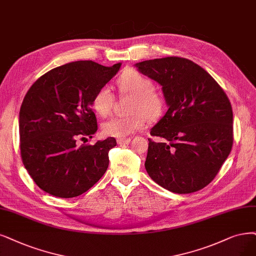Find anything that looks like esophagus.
I'll return each mask as SVG.
<instances>
[{"mask_svg": "<svg viewBox=\"0 0 256 256\" xmlns=\"http://www.w3.org/2000/svg\"><path fill=\"white\" fill-rule=\"evenodd\" d=\"M130 141V137H128V138H119V139H117V142H118L119 144H128Z\"/></svg>", "mask_w": 256, "mask_h": 256, "instance_id": "1", "label": "esophagus"}]
</instances>
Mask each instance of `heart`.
Listing matches in <instances>:
<instances>
[{
	"label": "heart",
	"mask_w": 256,
	"mask_h": 256,
	"mask_svg": "<svg viewBox=\"0 0 256 256\" xmlns=\"http://www.w3.org/2000/svg\"><path fill=\"white\" fill-rule=\"evenodd\" d=\"M119 88L134 96L128 116L114 117L104 123L103 133L112 137H126L142 128L150 118L157 117L164 106V100L153 90V81L135 70H126L117 80ZM115 96L108 86L100 88L94 94L92 106L100 117H106L112 108Z\"/></svg>",
	"instance_id": "b5f03b06"
}]
</instances>
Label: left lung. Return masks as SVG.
<instances>
[{"mask_svg": "<svg viewBox=\"0 0 256 256\" xmlns=\"http://www.w3.org/2000/svg\"><path fill=\"white\" fill-rule=\"evenodd\" d=\"M138 70L162 86L168 110L150 130L146 168L159 186L177 194L209 184L233 146L229 98L202 66L180 56L142 61Z\"/></svg>", "mask_w": 256, "mask_h": 256, "instance_id": "left-lung-1", "label": "left lung"}]
</instances>
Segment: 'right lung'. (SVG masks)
<instances>
[{"label": "right lung", "instance_id": "1", "mask_svg": "<svg viewBox=\"0 0 256 256\" xmlns=\"http://www.w3.org/2000/svg\"><path fill=\"white\" fill-rule=\"evenodd\" d=\"M121 63L64 64L47 72L26 92L18 116L21 158L43 191L60 198L86 192L106 172L114 137L78 146L97 132L92 110L96 92L117 74ZM88 140V139H86Z\"/></svg>", "mask_w": 256, "mask_h": 256}]
</instances>
